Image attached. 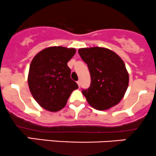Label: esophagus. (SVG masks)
Masks as SVG:
<instances>
[{
	"label": "esophagus",
	"instance_id": "obj_1",
	"mask_svg": "<svg viewBox=\"0 0 156 156\" xmlns=\"http://www.w3.org/2000/svg\"><path fill=\"white\" fill-rule=\"evenodd\" d=\"M76 83H77L78 86H79V87H80V85H81V83H80V80H79V81L76 82Z\"/></svg>",
	"mask_w": 156,
	"mask_h": 156
}]
</instances>
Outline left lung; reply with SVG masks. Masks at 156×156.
Masks as SVG:
<instances>
[{"label": "left lung", "mask_w": 156, "mask_h": 156, "mask_svg": "<svg viewBox=\"0 0 156 156\" xmlns=\"http://www.w3.org/2000/svg\"><path fill=\"white\" fill-rule=\"evenodd\" d=\"M91 75V85L82 93L93 108L108 109L120 103L129 85V73L121 58L111 50L94 47L78 50Z\"/></svg>", "instance_id": "left-lung-1"}]
</instances>
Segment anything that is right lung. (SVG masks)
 Returning <instances> with one entry per match:
<instances>
[{
  "mask_svg": "<svg viewBox=\"0 0 156 156\" xmlns=\"http://www.w3.org/2000/svg\"><path fill=\"white\" fill-rule=\"evenodd\" d=\"M76 53L74 48L50 47L38 53L31 62L28 74L30 91L40 106L58 112L66 105L78 85L71 78L68 62Z\"/></svg>",
  "mask_w": 156,
  "mask_h": 156,
  "instance_id": "right-lung-1",
  "label": "right lung"
}]
</instances>
